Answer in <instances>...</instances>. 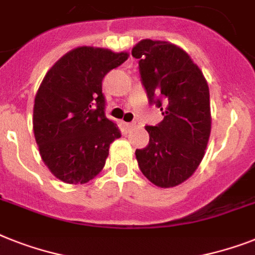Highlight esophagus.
Wrapping results in <instances>:
<instances>
[{
	"mask_svg": "<svg viewBox=\"0 0 255 255\" xmlns=\"http://www.w3.org/2000/svg\"><path fill=\"white\" fill-rule=\"evenodd\" d=\"M126 127H127V128H134V127H137V123H136V122H131V123H126Z\"/></svg>",
	"mask_w": 255,
	"mask_h": 255,
	"instance_id": "1",
	"label": "esophagus"
}]
</instances>
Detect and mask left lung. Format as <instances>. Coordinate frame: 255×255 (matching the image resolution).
Wrapping results in <instances>:
<instances>
[{
	"label": "left lung",
	"instance_id": "obj_1",
	"mask_svg": "<svg viewBox=\"0 0 255 255\" xmlns=\"http://www.w3.org/2000/svg\"><path fill=\"white\" fill-rule=\"evenodd\" d=\"M150 103L162 111L146 126L149 144L136 149L140 170L153 185L175 187L191 177L206 154L211 133L210 89L186 51L163 40L142 39L132 48Z\"/></svg>",
	"mask_w": 255,
	"mask_h": 255
}]
</instances>
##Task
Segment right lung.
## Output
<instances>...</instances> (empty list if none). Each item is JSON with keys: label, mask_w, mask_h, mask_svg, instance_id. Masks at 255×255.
Listing matches in <instances>:
<instances>
[{"label": "right lung", "mask_w": 255, "mask_h": 255, "mask_svg": "<svg viewBox=\"0 0 255 255\" xmlns=\"http://www.w3.org/2000/svg\"><path fill=\"white\" fill-rule=\"evenodd\" d=\"M128 52L82 45L47 72L34 103V134L43 162L57 179L82 185L102 171L110 144L121 137L105 115L102 80Z\"/></svg>", "instance_id": "add662e5"}]
</instances>
